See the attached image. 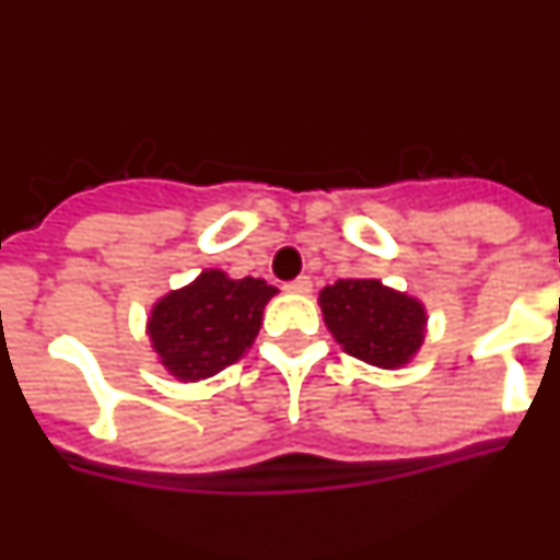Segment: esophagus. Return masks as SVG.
<instances>
[{"mask_svg":"<svg viewBox=\"0 0 560 560\" xmlns=\"http://www.w3.org/2000/svg\"><path fill=\"white\" fill-rule=\"evenodd\" d=\"M285 291L289 294H311V280L308 277H296V280L285 283Z\"/></svg>","mask_w":560,"mask_h":560,"instance_id":"1","label":"esophagus"}]
</instances>
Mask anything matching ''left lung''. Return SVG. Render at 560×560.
I'll use <instances>...</instances> for the list:
<instances>
[{
	"instance_id": "obj_1",
	"label": "left lung",
	"mask_w": 560,
	"mask_h": 560,
	"mask_svg": "<svg viewBox=\"0 0 560 560\" xmlns=\"http://www.w3.org/2000/svg\"><path fill=\"white\" fill-rule=\"evenodd\" d=\"M319 308L341 350L373 368H407L427 339V305L375 277L325 285L319 291Z\"/></svg>"
}]
</instances>
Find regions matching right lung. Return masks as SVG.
<instances>
[{
	"instance_id": "add662e5",
	"label": "right lung",
	"mask_w": 560,
	"mask_h": 560,
	"mask_svg": "<svg viewBox=\"0 0 560 560\" xmlns=\"http://www.w3.org/2000/svg\"><path fill=\"white\" fill-rule=\"evenodd\" d=\"M275 294V285L257 277L235 280L221 269H205L151 305L145 334L156 361L182 384L219 375L252 348Z\"/></svg>"
}]
</instances>
